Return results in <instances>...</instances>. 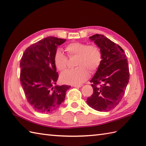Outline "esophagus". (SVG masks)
<instances>
[{
  "label": "esophagus",
  "mask_w": 146,
  "mask_h": 146,
  "mask_svg": "<svg viewBox=\"0 0 146 146\" xmlns=\"http://www.w3.org/2000/svg\"><path fill=\"white\" fill-rule=\"evenodd\" d=\"M82 86H83L82 85H72V86H73V87H76V88H80Z\"/></svg>",
  "instance_id": "esophagus-1"
}]
</instances>
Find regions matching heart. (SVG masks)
I'll use <instances>...</instances> for the list:
<instances>
[{
    "instance_id": "1",
    "label": "heart",
    "mask_w": 146,
    "mask_h": 146,
    "mask_svg": "<svg viewBox=\"0 0 146 146\" xmlns=\"http://www.w3.org/2000/svg\"><path fill=\"white\" fill-rule=\"evenodd\" d=\"M66 50L68 54L76 55V66L73 70H68L62 73L60 80L63 83L79 85L88 78L89 69L92 72L97 70L101 64L102 56L100 48L94 45L88 46L86 43L75 42L68 44ZM54 63L57 69L63 71L66 68L67 58L61 49L56 50Z\"/></svg>"
}]
</instances>
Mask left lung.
I'll return each instance as SVG.
<instances>
[{
    "label": "left lung",
    "mask_w": 146,
    "mask_h": 146,
    "mask_svg": "<svg viewBox=\"0 0 146 146\" xmlns=\"http://www.w3.org/2000/svg\"><path fill=\"white\" fill-rule=\"evenodd\" d=\"M100 49L102 60L90 80L94 93L86 103L94 109L108 111L122 100L129 81L128 61L123 49L102 35L90 37Z\"/></svg>",
    "instance_id": "left-lung-1"
}]
</instances>
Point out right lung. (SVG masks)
Here are the masks:
<instances>
[{"mask_svg": "<svg viewBox=\"0 0 146 146\" xmlns=\"http://www.w3.org/2000/svg\"><path fill=\"white\" fill-rule=\"evenodd\" d=\"M66 39L48 37L31 44L21 58L20 80L27 102L40 113L57 109L64 100L70 85L58 86L54 55Z\"/></svg>", "mask_w": 146, "mask_h": 146, "instance_id": "obj_1", "label": "right lung"}]
</instances>
